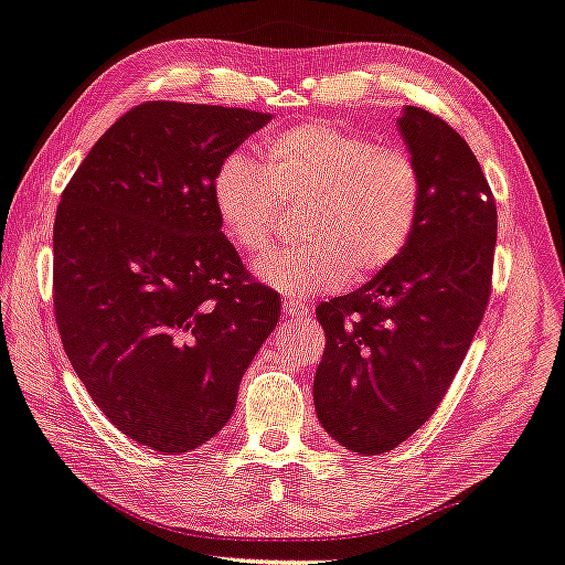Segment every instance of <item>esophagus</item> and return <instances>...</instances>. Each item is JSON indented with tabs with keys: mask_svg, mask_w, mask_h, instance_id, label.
<instances>
[{
	"mask_svg": "<svg viewBox=\"0 0 565 565\" xmlns=\"http://www.w3.org/2000/svg\"><path fill=\"white\" fill-rule=\"evenodd\" d=\"M282 312L288 318H306L308 316V306H306V302H300V300H285L282 302Z\"/></svg>",
	"mask_w": 565,
	"mask_h": 565,
	"instance_id": "obj_1",
	"label": "esophagus"
}]
</instances>
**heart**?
Listing matches in <instances>:
<instances>
[{
  "label": "heart",
  "mask_w": 565,
  "mask_h": 565,
  "mask_svg": "<svg viewBox=\"0 0 565 565\" xmlns=\"http://www.w3.org/2000/svg\"><path fill=\"white\" fill-rule=\"evenodd\" d=\"M214 214L239 253L263 255L282 230V204L306 212L300 245L257 263L267 288L290 298L333 292L384 270L409 245L424 204L422 169L404 149L316 120L273 134L263 163L230 153L212 179Z\"/></svg>",
  "instance_id": "b5f03b06"
}]
</instances>
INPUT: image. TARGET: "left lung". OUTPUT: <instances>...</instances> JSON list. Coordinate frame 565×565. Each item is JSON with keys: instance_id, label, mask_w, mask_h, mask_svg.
<instances>
[{"instance_id": "obj_1", "label": "left lung", "mask_w": 565, "mask_h": 565, "mask_svg": "<svg viewBox=\"0 0 565 565\" xmlns=\"http://www.w3.org/2000/svg\"><path fill=\"white\" fill-rule=\"evenodd\" d=\"M396 128L422 169L419 224L392 265L316 310L326 353L312 404L359 455L398 447L439 406L488 308L498 239L494 199L465 138L416 106Z\"/></svg>"}]
</instances>
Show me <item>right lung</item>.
<instances>
[{"label": "right lung", "instance_id": "add662e5", "mask_svg": "<svg viewBox=\"0 0 565 565\" xmlns=\"http://www.w3.org/2000/svg\"><path fill=\"white\" fill-rule=\"evenodd\" d=\"M270 116L151 100L98 138L60 196L55 318L95 406L138 445L181 455L230 422L280 318L212 204L220 163Z\"/></svg>", "mask_w": 565, "mask_h": 565}]
</instances>
